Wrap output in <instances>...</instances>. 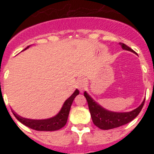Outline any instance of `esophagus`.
I'll return each mask as SVG.
<instances>
[{
    "instance_id": "obj_1",
    "label": "esophagus",
    "mask_w": 154,
    "mask_h": 154,
    "mask_svg": "<svg viewBox=\"0 0 154 154\" xmlns=\"http://www.w3.org/2000/svg\"><path fill=\"white\" fill-rule=\"evenodd\" d=\"M85 85H86V83H85V79L79 78L77 79V82H76V86H77V88H78L81 92H82L83 89H85Z\"/></svg>"
}]
</instances>
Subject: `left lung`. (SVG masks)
<instances>
[{
  "mask_svg": "<svg viewBox=\"0 0 154 154\" xmlns=\"http://www.w3.org/2000/svg\"><path fill=\"white\" fill-rule=\"evenodd\" d=\"M119 44L123 50L135 53V51L133 49H131L130 47H128L123 43L119 42ZM84 96L88 102L89 112H90L91 117H92L93 123L99 129L106 130L119 127V126H123V125L131 122L140 112L141 109L143 106L144 102H145V99H143V101L140 106H138L135 109L132 110L130 112H112V111H109V110L103 108L99 103H96L85 91L84 92Z\"/></svg>",
  "mask_w": 154,
  "mask_h": 154,
  "instance_id": "8db88e82",
  "label": "left lung"
}]
</instances>
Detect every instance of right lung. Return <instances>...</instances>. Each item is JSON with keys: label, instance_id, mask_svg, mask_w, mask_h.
Returning a JSON list of instances; mask_svg holds the SVG:
<instances>
[{"label": "right lung", "instance_id": "add662e5", "mask_svg": "<svg viewBox=\"0 0 154 154\" xmlns=\"http://www.w3.org/2000/svg\"><path fill=\"white\" fill-rule=\"evenodd\" d=\"M30 46L31 45L25 48L23 51L28 49ZM79 91L78 89H75V92L72 93V95L65 100L62 109L58 112V113L56 114L55 116H52V117L48 118V119H27V118H24L21 116H19L13 109H11V111L13 112L14 116H15L16 119L19 122H21L22 124L25 125V126L31 128V129L38 130V131H55V130H60L61 128L65 126V125L66 124L68 117H69L71 106L72 104L73 100L75 98V96L79 95Z\"/></svg>", "mask_w": 154, "mask_h": 154}]
</instances>
